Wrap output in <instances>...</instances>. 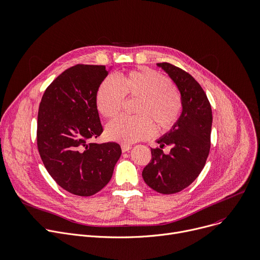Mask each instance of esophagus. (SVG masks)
Masks as SVG:
<instances>
[{
  "label": "esophagus",
  "mask_w": 260,
  "mask_h": 260,
  "mask_svg": "<svg viewBox=\"0 0 260 260\" xmlns=\"http://www.w3.org/2000/svg\"><path fill=\"white\" fill-rule=\"evenodd\" d=\"M121 149H122V152H126V151L132 149V146L128 145V144H122V145H121Z\"/></svg>",
  "instance_id": "1"
}]
</instances>
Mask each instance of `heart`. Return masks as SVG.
<instances>
[{"label": "heart", "instance_id": "obj_1", "mask_svg": "<svg viewBox=\"0 0 260 260\" xmlns=\"http://www.w3.org/2000/svg\"><path fill=\"white\" fill-rule=\"evenodd\" d=\"M126 98H138L135 107L137 116H121L107 126L110 140L134 143L148 138L153 125L159 132L169 131L179 120L183 111L181 94L172 88L169 77L142 68L121 77L109 76L103 80L96 94L99 113L108 119L116 117Z\"/></svg>", "mask_w": 260, "mask_h": 260}]
</instances>
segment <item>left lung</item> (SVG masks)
I'll return each mask as SVG.
<instances>
[{"label":"left lung","mask_w":260,"mask_h":260,"mask_svg":"<svg viewBox=\"0 0 260 260\" xmlns=\"http://www.w3.org/2000/svg\"><path fill=\"white\" fill-rule=\"evenodd\" d=\"M177 84L183 111L172 128L151 148V160L144 167V182L154 191L172 194L182 191L201 174L210 151L212 110L200 83L186 71L168 63H158ZM172 146L165 155L162 147Z\"/></svg>","instance_id":"8db88e82"}]
</instances>
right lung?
Listing matches in <instances>:
<instances>
[{"instance_id":"add662e5","label":"right lung","mask_w":260,"mask_h":260,"mask_svg":"<svg viewBox=\"0 0 260 260\" xmlns=\"http://www.w3.org/2000/svg\"><path fill=\"white\" fill-rule=\"evenodd\" d=\"M106 66L75 64L46 89L38 115V148L42 161L61 188L91 197L105 187L121 155L116 142L91 143L102 125L96 105Z\"/></svg>"}]
</instances>
